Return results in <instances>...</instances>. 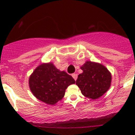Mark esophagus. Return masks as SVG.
I'll list each match as a JSON object with an SVG mask.
<instances>
[{
	"instance_id": "1",
	"label": "esophagus",
	"mask_w": 135,
	"mask_h": 135,
	"mask_svg": "<svg viewBox=\"0 0 135 135\" xmlns=\"http://www.w3.org/2000/svg\"><path fill=\"white\" fill-rule=\"evenodd\" d=\"M72 76H73V78L74 79V80H76V79H77V78H78V74H72Z\"/></svg>"
}]
</instances>
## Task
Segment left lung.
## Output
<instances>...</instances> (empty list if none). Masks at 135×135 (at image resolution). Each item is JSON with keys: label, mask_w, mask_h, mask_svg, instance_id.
<instances>
[{"label": "left lung", "mask_w": 135, "mask_h": 135, "mask_svg": "<svg viewBox=\"0 0 135 135\" xmlns=\"http://www.w3.org/2000/svg\"><path fill=\"white\" fill-rule=\"evenodd\" d=\"M83 73L78 76L76 84L86 97L97 99L104 95L111 85L112 76L101 64L87 61L81 66Z\"/></svg>", "instance_id": "8db88e82"}]
</instances>
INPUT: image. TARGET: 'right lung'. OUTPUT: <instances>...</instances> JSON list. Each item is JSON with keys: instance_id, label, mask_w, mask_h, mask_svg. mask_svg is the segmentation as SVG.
<instances>
[{"instance_id": "obj_1", "label": "right lung", "mask_w": 135, "mask_h": 135, "mask_svg": "<svg viewBox=\"0 0 135 135\" xmlns=\"http://www.w3.org/2000/svg\"><path fill=\"white\" fill-rule=\"evenodd\" d=\"M75 80L65 71H60L52 62L39 65L30 76L31 92L38 100L54 105L63 98L68 86Z\"/></svg>"}]
</instances>
